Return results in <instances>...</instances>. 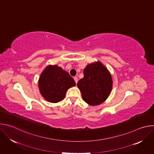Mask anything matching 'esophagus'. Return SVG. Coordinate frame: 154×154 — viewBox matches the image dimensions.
Masks as SVG:
<instances>
[{"label": "esophagus", "mask_w": 154, "mask_h": 154, "mask_svg": "<svg viewBox=\"0 0 154 154\" xmlns=\"http://www.w3.org/2000/svg\"><path fill=\"white\" fill-rule=\"evenodd\" d=\"M74 80H75V83L77 84V83L78 82V78H77V77H75L74 78Z\"/></svg>", "instance_id": "1"}]
</instances>
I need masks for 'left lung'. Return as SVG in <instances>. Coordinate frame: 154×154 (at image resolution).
<instances>
[{
    "instance_id": "1",
    "label": "left lung",
    "mask_w": 154,
    "mask_h": 154,
    "mask_svg": "<svg viewBox=\"0 0 154 154\" xmlns=\"http://www.w3.org/2000/svg\"><path fill=\"white\" fill-rule=\"evenodd\" d=\"M84 77L77 83L83 100L91 106L103 103L111 93L112 77L100 61L88 64L83 70Z\"/></svg>"
}]
</instances>
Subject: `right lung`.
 <instances>
[{
  "label": "right lung",
  "instance_id": "1",
  "mask_svg": "<svg viewBox=\"0 0 154 154\" xmlns=\"http://www.w3.org/2000/svg\"><path fill=\"white\" fill-rule=\"evenodd\" d=\"M75 85V82L69 73L57 65H48L38 80L41 96L52 103L63 100L68 90Z\"/></svg>",
  "mask_w": 154,
  "mask_h": 154
}]
</instances>
